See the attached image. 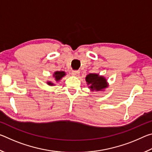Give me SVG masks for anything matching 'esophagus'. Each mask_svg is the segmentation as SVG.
<instances>
[{
    "instance_id": "esophagus-1",
    "label": "esophagus",
    "mask_w": 152,
    "mask_h": 152,
    "mask_svg": "<svg viewBox=\"0 0 152 152\" xmlns=\"http://www.w3.org/2000/svg\"><path fill=\"white\" fill-rule=\"evenodd\" d=\"M72 74L73 76H78L80 74V72L78 70H72Z\"/></svg>"
}]
</instances>
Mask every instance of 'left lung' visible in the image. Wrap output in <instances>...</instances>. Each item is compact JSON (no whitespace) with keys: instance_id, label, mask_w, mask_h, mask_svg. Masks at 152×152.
<instances>
[{"instance_id":"8db88e82","label":"left lung","mask_w":152,"mask_h":152,"mask_svg":"<svg viewBox=\"0 0 152 152\" xmlns=\"http://www.w3.org/2000/svg\"><path fill=\"white\" fill-rule=\"evenodd\" d=\"M86 81L88 82V84H90L89 88L92 91H101L107 86L106 79L96 74H88L86 77Z\"/></svg>"}]
</instances>
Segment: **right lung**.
<instances>
[{"mask_svg": "<svg viewBox=\"0 0 152 152\" xmlns=\"http://www.w3.org/2000/svg\"><path fill=\"white\" fill-rule=\"evenodd\" d=\"M65 75H66V74L64 72H56L54 74H53V76L55 77L56 80L58 81V80H60ZM48 84H50V85H53V84L51 83V82H48Z\"/></svg>", "mask_w": 152, "mask_h": 152, "instance_id": "right-lung-1", "label": "right lung"}]
</instances>
